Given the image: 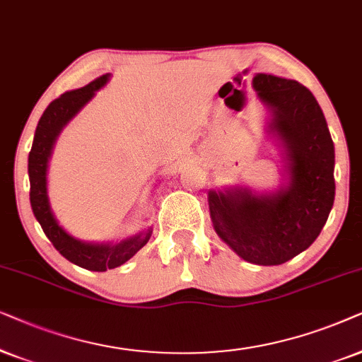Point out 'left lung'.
<instances>
[{
    "instance_id": "8db88e82",
    "label": "left lung",
    "mask_w": 362,
    "mask_h": 362,
    "mask_svg": "<svg viewBox=\"0 0 362 362\" xmlns=\"http://www.w3.org/2000/svg\"><path fill=\"white\" fill-rule=\"evenodd\" d=\"M259 99L286 151L290 184L272 195L247 189L210 192L215 231L238 257L255 264H281L310 247L334 202V144L311 90L296 81L258 74Z\"/></svg>"
}]
</instances>
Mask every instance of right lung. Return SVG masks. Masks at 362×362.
I'll list each match as a JSON object with an SVG mask.
<instances>
[{"label": "right lung", "mask_w": 362, "mask_h": 362, "mask_svg": "<svg viewBox=\"0 0 362 362\" xmlns=\"http://www.w3.org/2000/svg\"><path fill=\"white\" fill-rule=\"evenodd\" d=\"M107 79L109 76L104 74L84 88L64 93L52 100L37 122L35 141H33L30 158H28V173H30L31 184L30 200L36 220L40 221L46 237L49 238V242L54 245V248L62 257L77 267L90 269V272H105V269L120 267L127 259H131L151 238V230H148L146 233L124 240L117 245L79 242L57 225L51 211L49 200H47L46 170L56 137L59 136L61 129L94 98L95 90H99L107 83Z\"/></svg>", "instance_id": "right-lung-1"}]
</instances>
